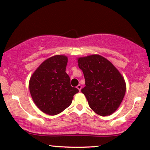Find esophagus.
Instances as JSON below:
<instances>
[{
	"instance_id": "34e87169",
	"label": "esophagus",
	"mask_w": 150,
	"mask_h": 150,
	"mask_svg": "<svg viewBox=\"0 0 150 150\" xmlns=\"http://www.w3.org/2000/svg\"><path fill=\"white\" fill-rule=\"evenodd\" d=\"M77 89H78V90L79 91H81V85H80V84L77 85Z\"/></svg>"
}]
</instances>
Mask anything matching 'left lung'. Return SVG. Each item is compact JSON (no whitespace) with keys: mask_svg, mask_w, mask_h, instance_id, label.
<instances>
[{"mask_svg":"<svg viewBox=\"0 0 150 150\" xmlns=\"http://www.w3.org/2000/svg\"><path fill=\"white\" fill-rule=\"evenodd\" d=\"M77 63L86 85L81 91L89 107L102 116L112 114L126 92L125 81L121 74L107 59L98 54L79 58Z\"/></svg>","mask_w":150,"mask_h":150,"instance_id":"left-lung-1","label":"left lung"}]
</instances>
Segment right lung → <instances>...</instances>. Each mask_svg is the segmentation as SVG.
<instances>
[{"label":"right lung","mask_w":150,"mask_h":150,"mask_svg":"<svg viewBox=\"0 0 150 150\" xmlns=\"http://www.w3.org/2000/svg\"><path fill=\"white\" fill-rule=\"evenodd\" d=\"M68 58L55 55L43 62L30 79V92L33 101L43 112L50 115L62 112L71 105L79 90L71 85L66 73Z\"/></svg>","instance_id":"1"}]
</instances>
